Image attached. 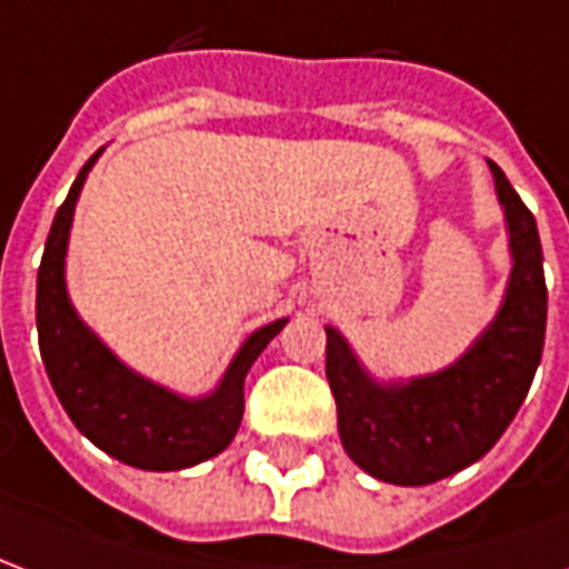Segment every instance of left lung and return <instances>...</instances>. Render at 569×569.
I'll use <instances>...</instances> for the list:
<instances>
[{"instance_id":"8db88e82","label":"left lung","mask_w":569,"mask_h":569,"mask_svg":"<svg viewBox=\"0 0 569 569\" xmlns=\"http://www.w3.org/2000/svg\"><path fill=\"white\" fill-rule=\"evenodd\" d=\"M506 216L512 271L500 310L448 369L378 381L345 335L326 326V378L347 457L387 485L420 488L481 460L512 423L546 341V273L533 212L488 161Z\"/></svg>"}]
</instances>
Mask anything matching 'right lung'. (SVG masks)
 Segmentation results:
<instances>
[{"label": "right lung", "mask_w": 569, "mask_h": 569, "mask_svg": "<svg viewBox=\"0 0 569 569\" xmlns=\"http://www.w3.org/2000/svg\"><path fill=\"white\" fill-rule=\"evenodd\" d=\"M103 149L81 167L57 210L36 283V326L51 387L81 436L121 463L173 472L222 453L243 420V381L289 317L249 335L207 396H182L124 366L93 335L67 292V249L84 179Z\"/></svg>", "instance_id": "add662e5"}]
</instances>
